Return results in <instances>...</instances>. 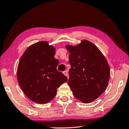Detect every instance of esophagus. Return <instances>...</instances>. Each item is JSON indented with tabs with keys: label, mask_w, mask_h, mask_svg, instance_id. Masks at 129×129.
<instances>
[{
	"label": "esophagus",
	"mask_w": 129,
	"mask_h": 129,
	"mask_svg": "<svg viewBox=\"0 0 129 129\" xmlns=\"http://www.w3.org/2000/svg\"><path fill=\"white\" fill-rule=\"evenodd\" d=\"M63 74L64 75H66L67 77V78H68V72H67V71H63Z\"/></svg>",
	"instance_id": "1"
}]
</instances>
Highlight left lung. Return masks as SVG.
Masks as SVG:
<instances>
[{"label": "left lung", "instance_id": "obj_1", "mask_svg": "<svg viewBox=\"0 0 129 129\" xmlns=\"http://www.w3.org/2000/svg\"><path fill=\"white\" fill-rule=\"evenodd\" d=\"M66 47L71 64L68 86L77 100L90 103L106 90L110 76L109 64L98 47L87 40Z\"/></svg>", "mask_w": 129, "mask_h": 129}]
</instances>
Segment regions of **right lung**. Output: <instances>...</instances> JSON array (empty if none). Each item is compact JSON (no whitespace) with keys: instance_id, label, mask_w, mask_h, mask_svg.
<instances>
[{"instance_id":"obj_1","label":"right lung","mask_w":129,"mask_h":129,"mask_svg":"<svg viewBox=\"0 0 129 129\" xmlns=\"http://www.w3.org/2000/svg\"><path fill=\"white\" fill-rule=\"evenodd\" d=\"M56 49L47 41L28 47L20 57L17 76L18 83L27 98L37 104H46L57 94V89L67 78L57 70L59 61Z\"/></svg>"}]
</instances>
